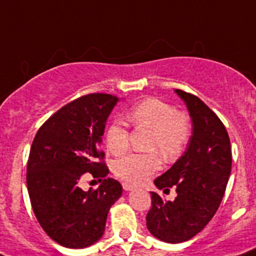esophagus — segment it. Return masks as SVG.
Instances as JSON below:
<instances>
[{"label": "esophagus", "instance_id": "34e87169", "mask_svg": "<svg viewBox=\"0 0 256 256\" xmlns=\"http://www.w3.org/2000/svg\"><path fill=\"white\" fill-rule=\"evenodd\" d=\"M122 188L125 191H130V190H132V188H135V186L130 185V184H128V182H124Z\"/></svg>", "mask_w": 256, "mask_h": 256}]
</instances>
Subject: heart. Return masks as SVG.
<instances>
[{
  "instance_id": "heart-1",
  "label": "heart",
  "mask_w": 256,
  "mask_h": 256,
  "mask_svg": "<svg viewBox=\"0 0 256 256\" xmlns=\"http://www.w3.org/2000/svg\"><path fill=\"white\" fill-rule=\"evenodd\" d=\"M128 118L136 128L153 130L150 148L160 149L167 158L178 156L191 136L190 117L178 112L170 103L158 98H146L134 104L128 111ZM130 142L128 128L121 120H114L106 130V144L112 154H122ZM160 160L156 153H130L114 163V172L117 177L130 184H140L146 177L156 172Z\"/></svg>"
}]
</instances>
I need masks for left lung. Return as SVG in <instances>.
Here are the masks:
<instances>
[{
	"label": "left lung",
	"instance_id": "8db88e82",
	"mask_svg": "<svg viewBox=\"0 0 256 256\" xmlns=\"http://www.w3.org/2000/svg\"><path fill=\"white\" fill-rule=\"evenodd\" d=\"M192 122V135L184 156L154 184L160 190L174 186L177 196L166 202L152 191L146 227L168 244L188 241L213 218L228 182L232 167L231 142L218 116L198 96L176 89Z\"/></svg>",
	"mask_w": 256,
	"mask_h": 256
}]
</instances>
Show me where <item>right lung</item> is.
Listing matches in <instances>:
<instances>
[{"label":"right lung","instance_id":"obj_1","mask_svg":"<svg viewBox=\"0 0 256 256\" xmlns=\"http://www.w3.org/2000/svg\"><path fill=\"white\" fill-rule=\"evenodd\" d=\"M117 102L104 93L80 96L52 114L32 144L26 166L32 208L46 234L65 248H88L100 240L110 208L122 195L118 181L104 178L110 171L100 149ZM86 173L101 178L100 188H80Z\"/></svg>","mask_w":256,"mask_h":256}]
</instances>
